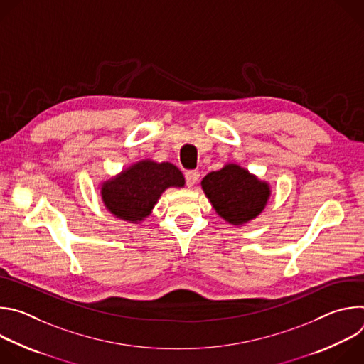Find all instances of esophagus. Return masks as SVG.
<instances>
[{"mask_svg":"<svg viewBox=\"0 0 364 364\" xmlns=\"http://www.w3.org/2000/svg\"><path fill=\"white\" fill-rule=\"evenodd\" d=\"M198 177H200V173L197 170H191V171H187L186 173V184L188 187H193L197 181H198Z\"/></svg>","mask_w":364,"mask_h":364,"instance_id":"esophagus-1","label":"esophagus"}]
</instances>
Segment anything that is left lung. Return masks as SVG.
Returning <instances> with one entry per match:
<instances>
[{"instance_id":"1","label":"left lung","mask_w":364,"mask_h":364,"mask_svg":"<svg viewBox=\"0 0 364 364\" xmlns=\"http://www.w3.org/2000/svg\"><path fill=\"white\" fill-rule=\"evenodd\" d=\"M201 187L220 218L232 225H243L264 210L271 194L269 186L245 168L228 164L207 174Z\"/></svg>"}]
</instances>
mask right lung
<instances>
[{
  "label": "right lung",
  "mask_w": 364,
  "mask_h": 364,
  "mask_svg": "<svg viewBox=\"0 0 364 364\" xmlns=\"http://www.w3.org/2000/svg\"><path fill=\"white\" fill-rule=\"evenodd\" d=\"M183 186L184 177L176 166L146 160L103 183L100 194L112 215L134 223L151 213L166 188Z\"/></svg>",
  "instance_id": "obj_1"
}]
</instances>
